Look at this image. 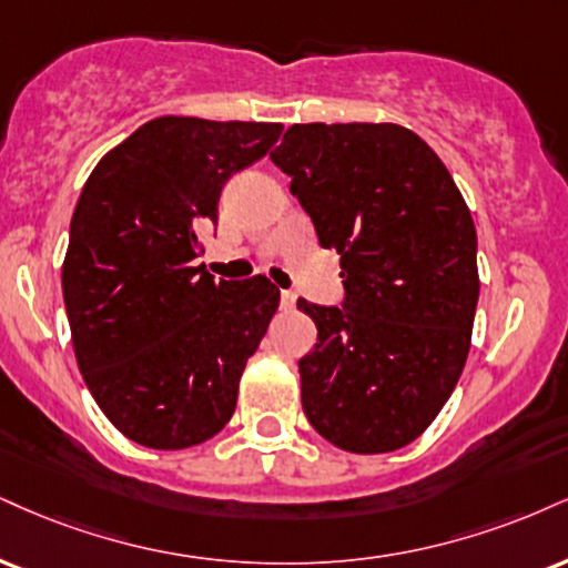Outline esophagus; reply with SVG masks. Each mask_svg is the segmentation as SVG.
Masks as SVG:
<instances>
[{
    "mask_svg": "<svg viewBox=\"0 0 568 568\" xmlns=\"http://www.w3.org/2000/svg\"><path fill=\"white\" fill-rule=\"evenodd\" d=\"M280 306H283V310H293V306H296V293L293 291L280 293Z\"/></svg>",
    "mask_w": 568,
    "mask_h": 568,
    "instance_id": "obj_1",
    "label": "esophagus"
}]
</instances>
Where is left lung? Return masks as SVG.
Returning <instances> with one entry per match:
<instances>
[{"label": "left lung", "instance_id": "obj_1", "mask_svg": "<svg viewBox=\"0 0 568 568\" xmlns=\"http://www.w3.org/2000/svg\"><path fill=\"white\" fill-rule=\"evenodd\" d=\"M323 248L341 254V306L298 298L317 344L298 359L314 432L378 455L432 426L470 349L479 270L460 190L396 124H293L270 153Z\"/></svg>", "mask_w": 568, "mask_h": 568}]
</instances>
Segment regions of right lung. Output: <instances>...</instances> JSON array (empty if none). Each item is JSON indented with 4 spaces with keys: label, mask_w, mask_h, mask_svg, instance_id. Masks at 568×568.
I'll return each mask as SVG.
<instances>
[{
    "label": "right lung",
    "mask_w": 568,
    "mask_h": 568,
    "mask_svg": "<svg viewBox=\"0 0 568 568\" xmlns=\"http://www.w3.org/2000/svg\"><path fill=\"white\" fill-rule=\"evenodd\" d=\"M283 124L161 115L102 159L81 190L63 264L79 371L105 418L153 449L211 439L277 310L256 275L195 266L224 182L264 159Z\"/></svg>",
    "instance_id": "obj_1"
}]
</instances>
